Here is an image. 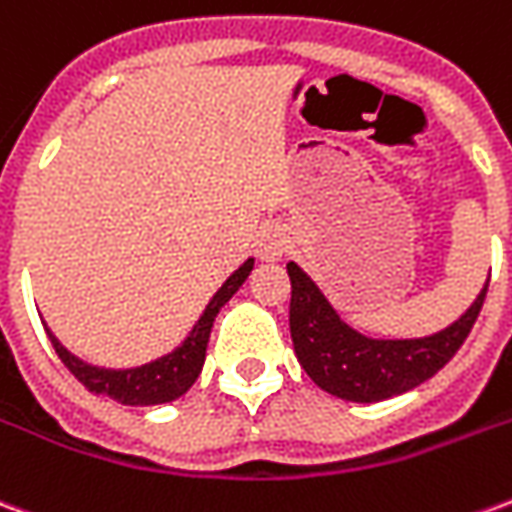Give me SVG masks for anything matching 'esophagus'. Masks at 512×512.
I'll return each instance as SVG.
<instances>
[{"mask_svg": "<svg viewBox=\"0 0 512 512\" xmlns=\"http://www.w3.org/2000/svg\"><path fill=\"white\" fill-rule=\"evenodd\" d=\"M255 246L260 260H279V257L288 252L290 235L282 224H268V227H263L260 235H257Z\"/></svg>", "mask_w": 512, "mask_h": 512, "instance_id": "esophagus-1", "label": "esophagus"}]
</instances>
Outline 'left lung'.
Listing matches in <instances>:
<instances>
[{
  "mask_svg": "<svg viewBox=\"0 0 512 512\" xmlns=\"http://www.w3.org/2000/svg\"><path fill=\"white\" fill-rule=\"evenodd\" d=\"M290 277V337L307 376L323 392L354 403H378L403 395L439 373L458 354L483 310L485 288L447 329L417 340H376L337 315L321 288L296 263Z\"/></svg>",
  "mask_w": 512,
  "mask_h": 512,
  "instance_id": "8db88e82",
  "label": "left lung"
}]
</instances>
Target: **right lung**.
Instances as JSON below:
<instances>
[{
    "label": "right lung",
    "mask_w": 512,
    "mask_h": 512,
    "mask_svg": "<svg viewBox=\"0 0 512 512\" xmlns=\"http://www.w3.org/2000/svg\"><path fill=\"white\" fill-rule=\"evenodd\" d=\"M255 260L249 257L244 266L235 271L233 277L224 282L222 288L213 293V299L208 301V307L200 315V321L194 323V329L189 337L172 351V354L161 356L156 362H147V365L128 367V370H109V367H95L82 362L79 356H73L65 345L51 334L46 326L54 351L62 359V365L71 370L73 376L79 378L90 392L95 395H106L123 403V406H158V403H169V400H178L180 395H186L191 384L197 381L205 365V348H208V337H211L213 321L222 310L227 301L233 299L235 290L241 288L246 277L252 274Z\"/></svg>",
    "instance_id": "add662e5"
}]
</instances>
